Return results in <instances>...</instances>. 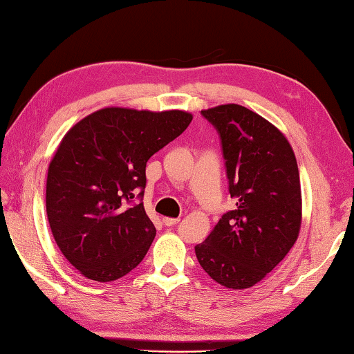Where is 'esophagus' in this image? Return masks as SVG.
Here are the masks:
<instances>
[{
  "mask_svg": "<svg viewBox=\"0 0 354 354\" xmlns=\"http://www.w3.org/2000/svg\"><path fill=\"white\" fill-rule=\"evenodd\" d=\"M162 221H164V225L165 226H175L178 221H179V218H171V217H164L162 218Z\"/></svg>",
  "mask_w": 354,
  "mask_h": 354,
  "instance_id": "esophagus-1",
  "label": "esophagus"
}]
</instances>
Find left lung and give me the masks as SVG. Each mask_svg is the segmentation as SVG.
<instances>
[{
    "mask_svg": "<svg viewBox=\"0 0 354 354\" xmlns=\"http://www.w3.org/2000/svg\"><path fill=\"white\" fill-rule=\"evenodd\" d=\"M217 129L227 190L236 206L195 247L200 266L227 289H247L267 277L297 242L301 187L295 154L284 134L239 104L201 111Z\"/></svg>",
    "mask_w": 354,
    "mask_h": 354,
    "instance_id": "1",
    "label": "left lung"
}]
</instances>
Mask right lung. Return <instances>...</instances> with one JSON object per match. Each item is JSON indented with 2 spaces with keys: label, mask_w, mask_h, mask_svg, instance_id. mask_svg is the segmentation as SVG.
<instances>
[{
  "label": "right lung",
  "mask_w": 354,
  "mask_h": 354,
  "mask_svg": "<svg viewBox=\"0 0 354 354\" xmlns=\"http://www.w3.org/2000/svg\"><path fill=\"white\" fill-rule=\"evenodd\" d=\"M190 122L184 111L104 107L64 136L48 167L46 215L84 277L115 281L145 257L156 236L142 203L147 162Z\"/></svg>",
  "instance_id": "add662e5"
}]
</instances>
